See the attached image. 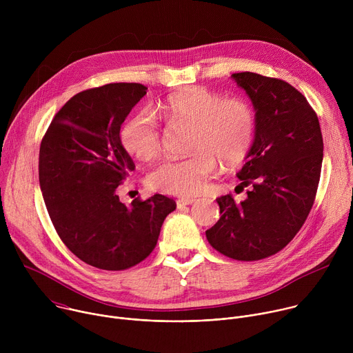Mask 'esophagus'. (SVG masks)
<instances>
[{"instance_id": "esophagus-1", "label": "esophagus", "mask_w": 353, "mask_h": 353, "mask_svg": "<svg viewBox=\"0 0 353 353\" xmlns=\"http://www.w3.org/2000/svg\"><path fill=\"white\" fill-rule=\"evenodd\" d=\"M194 203H195V198H180V199H177V207L181 208L185 205H191Z\"/></svg>"}]
</instances>
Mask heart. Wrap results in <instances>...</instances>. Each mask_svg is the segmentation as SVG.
<instances>
[{
    "instance_id": "heart-1",
    "label": "heart",
    "mask_w": 353,
    "mask_h": 353,
    "mask_svg": "<svg viewBox=\"0 0 353 353\" xmlns=\"http://www.w3.org/2000/svg\"><path fill=\"white\" fill-rule=\"evenodd\" d=\"M169 124H187L190 149L180 159L162 161L148 176L155 190L192 196L199 194L219 166L234 168L248 155L256 137V113L245 99L223 97L221 93L195 86L169 96L157 106ZM120 141L130 155L152 159L161 148L157 119L148 110L134 112L121 125Z\"/></svg>"
}]
</instances>
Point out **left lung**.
I'll list each match as a JSON object with an SVG mask.
<instances>
[{"label":"left lung","instance_id":"left-lung-1","mask_svg":"<svg viewBox=\"0 0 353 353\" xmlns=\"http://www.w3.org/2000/svg\"><path fill=\"white\" fill-rule=\"evenodd\" d=\"M256 110V137L237 173L251 187L237 204L216 198L221 218L205 232L221 254L257 261L276 254L303 226L313 207L323 163L316 112L290 83L254 72L232 74Z\"/></svg>","mask_w":353,"mask_h":353}]
</instances>
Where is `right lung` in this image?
I'll list each match as a JSON object with an SVG mask.
<instances>
[{"label": "right lung", "mask_w": 353, "mask_h": 353, "mask_svg": "<svg viewBox=\"0 0 353 353\" xmlns=\"http://www.w3.org/2000/svg\"><path fill=\"white\" fill-rule=\"evenodd\" d=\"M146 89L120 82L77 93L40 143L39 181L50 219L70 251L99 270L123 271L143 261L176 210L162 194L131 205L116 194L135 169L120 128Z\"/></svg>", "instance_id": "add662e5"}]
</instances>
